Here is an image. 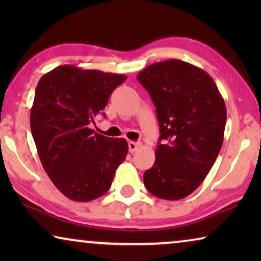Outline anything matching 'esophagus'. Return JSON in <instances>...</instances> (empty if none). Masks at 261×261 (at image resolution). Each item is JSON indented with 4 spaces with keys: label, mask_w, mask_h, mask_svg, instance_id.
<instances>
[{
    "label": "esophagus",
    "mask_w": 261,
    "mask_h": 261,
    "mask_svg": "<svg viewBox=\"0 0 261 261\" xmlns=\"http://www.w3.org/2000/svg\"><path fill=\"white\" fill-rule=\"evenodd\" d=\"M140 147H141L140 142H135V141H129V142H128V149H129L130 153L137 152Z\"/></svg>",
    "instance_id": "34e87169"
}]
</instances>
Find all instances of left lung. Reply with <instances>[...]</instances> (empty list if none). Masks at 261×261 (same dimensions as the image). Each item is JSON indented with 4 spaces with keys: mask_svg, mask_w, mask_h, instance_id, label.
<instances>
[{
    "mask_svg": "<svg viewBox=\"0 0 261 261\" xmlns=\"http://www.w3.org/2000/svg\"><path fill=\"white\" fill-rule=\"evenodd\" d=\"M137 78L154 103L160 127L144 184L156 197L181 199L202 184L222 147L223 97L209 73L179 59L152 64Z\"/></svg>",
    "mask_w": 261,
    "mask_h": 261,
    "instance_id": "8db88e82",
    "label": "left lung"
}]
</instances>
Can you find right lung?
Instances as JSON below:
<instances>
[{"label": "right lung", "instance_id": "obj_1", "mask_svg": "<svg viewBox=\"0 0 261 261\" xmlns=\"http://www.w3.org/2000/svg\"><path fill=\"white\" fill-rule=\"evenodd\" d=\"M126 80L124 74L62 65L45 73L37 85L32 135L49 179L72 201L105 195L126 159L124 139L103 137L90 128L114 89Z\"/></svg>", "mask_w": 261, "mask_h": 261}]
</instances>
